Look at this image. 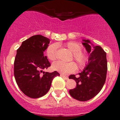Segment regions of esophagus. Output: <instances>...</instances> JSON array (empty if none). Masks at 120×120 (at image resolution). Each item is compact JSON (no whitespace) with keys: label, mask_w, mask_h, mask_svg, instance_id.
Segmentation results:
<instances>
[{"label":"esophagus","mask_w":120,"mask_h":120,"mask_svg":"<svg viewBox=\"0 0 120 120\" xmlns=\"http://www.w3.org/2000/svg\"><path fill=\"white\" fill-rule=\"evenodd\" d=\"M60 76H61L62 77H63L64 79H66V80H67V79H68V77L67 76H65V75H63V74H61V75H60Z\"/></svg>","instance_id":"34e87169"}]
</instances>
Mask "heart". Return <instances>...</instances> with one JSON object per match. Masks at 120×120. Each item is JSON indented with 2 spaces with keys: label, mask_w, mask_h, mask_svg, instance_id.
<instances>
[{
  "label": "heart",
  "mask_w": 120,
  "mask_h": 120,
  "mask_svg": "<svg viewBox=\"0 0 120 120\" xmlns=\"http://www.w3.org/2000/svg\"><path fill=\"white\" fill-rule=\"evenodd\" d=\"M65 47L73 53V58L77 62L80 67H84L88 61V57L85 52L82 51L81 45L75 41H70L65 44ZM46 54L49 59L55 61L57 58V47L55 44L49 45L46 50ZM53 70L62 74H67L74 71L77 68V65L74 62H63L57 61L52 64Z\"/></svg>",
  "instance_id": "heart-1"
}]
</instances>
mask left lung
Returning <instances> with one entry per match:
<instances>
[{
	"mask_svg": "<svg viewBox=\"0 0 120 120\" xmlns=\"http://www.w3.org/2000/svg\"><path fill=\"white\" fill-rule=\"evenodd\" d=\"M83 45L90 54L88 63L78 77L71 75L70 79L75 80L76 86L70 90V96L79 101L91 99L102 89L106 79L108 70L106 53L100 46L91 47L90 41L83 40Z\"/></svg>",
	"mask_w": 120,
	"mask_h": 120,
	"instance_id": "1",
	"label": "left lung"
}]
</instances>
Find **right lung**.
<instances>
[{"mask_svg": "<svg viewBox=\"0 0 120 120\" xmlns=\"http://www.w3.org/2000/svg\"><path fill=\"white\" fill-rule=\"evenodd\" d=\"M50 41L41 35H34L23 41L17 50L14 66L15 79L21 91L30 98L44 96L54 77L59 76L56 71L41 75L42 70L50 66L47 56H44Z\"/></svg>", "mask_w": 120, "mask_h": 120, "instance_id": "add662e5", "label": "right lung"}]
</instances>
